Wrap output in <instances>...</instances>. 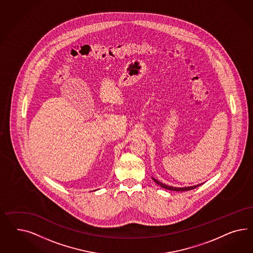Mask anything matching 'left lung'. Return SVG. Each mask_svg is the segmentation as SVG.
Returning <instances> with one entry per match:
<instances>
[{
	"label": "left lung",
	"mask_w": 253,
	"mask_h": 253,
	"mask_svg": "<svg viewBox=\"0 0 253 253\" xmlns=\"http://www.w3.org/2000/svg\"><path fill=\"white\" fill-rule=\"evenodd\" d=\"M153 180L156 184H159L161 187H163V188H165V189H168V190H172V191H188V190L195 189V188H197L198 186L202 184H197V185H193V186H187V187H173V186H169V185H167V184H163V183L158 181V180L155 179V178H153Z\"/></svg>",
	"instance_id": "1"
}]
</instances>
